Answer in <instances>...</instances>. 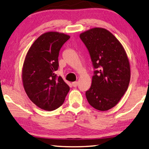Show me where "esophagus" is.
I'll use <instances>...</instances> for the list:
<instances>
[{
    "label": "esophagus",
    "instance_id": "esophagus-1",
    "mask_svg": "<svg viewBox=\"0 0 149 149\" xmlns=\"http://www.w3.org/2000/svg\"><path fill=\"white\" fill-rule=\"evenodd\" d=\"M77 85H78L77 81H75V82H73L72 83V86H74V87H76V86H77Z\"/></svg>",
    "mask_w": 149,
    "mask_h": 149
}]
</instances>
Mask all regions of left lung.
<instances>
[{"instance_id":"obj_1","label":"left lung","mask_w":149,"mask_h":149,"mask_svg":"<svg viewBox=\"0 0 149 149\" xmlns=\"http://www.w3.org/2000/svg\"><path fill=\"white\" fill-rule=\"evenodd\" d=\"M88 51L94 75L86 91L91 106L107 111L117 104L128 89L130 68L120 42L106 29L94 28L80 34Z\"/></svg>"}]
</instances>
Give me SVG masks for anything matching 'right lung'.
<instances>
[{
  "label": "right lung",
  "instance_id": "1",
  "mask_svg": "<svg viewBox=\"0 0 149 149\" xmlns=\"http://www.w3.org/2000/svg\"><path fill=\"white\" fill-rule=\"evenodd\" d=\"M70 36L49 32L40 36L29 49L23 67V83L30 100L38 107L53 111L62 105L70 86L55 74L58 55Z\"/></svg>",
  "mask_w": 149,
  "mask_h": 149
}]
</instances>
